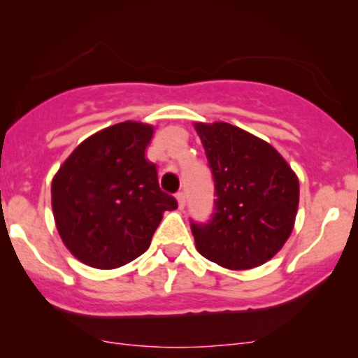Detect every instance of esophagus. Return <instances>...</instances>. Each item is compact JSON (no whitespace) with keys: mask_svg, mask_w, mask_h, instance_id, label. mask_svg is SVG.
<instances>
[{"mask_svg":"<svg viewBox=\"0 0 358 358\" xmlns=\"http://www.w3.org/2000/svg\"><path fill=\"white\" fill-rule=\"evenodd\" d=\"M176 200H178V207L183 208L185 207V202H187V199H185V192L176 193Z\"/></svg>","mask_w":358,"mask_h":358,"instance_id":"34e87169","label":"esophagus"}]
</instances>
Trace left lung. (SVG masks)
<instances>
[{"mask_svg": "<svg viewBox=\"0 0 358 358\" xmlns=\"http://www.w3.org/2000/svg\"><path fill=\"white\" fill-rule=\"evenodd\" d=\"M215 187L207 222H190L199 252L229 269L269 261L293 231L299 183L273 146L229 122L196 124Z\"/></svg>", "mask_w": 358, "mask_h": 358, "instance_id": "1", "label": "left lung"}]
</instances>
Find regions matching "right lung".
Segmentation results:
<instances>
[{
	"label": "right lung",
	"mask_w": 358,
	"mask_h": 358,
	"mask_svg": "<svg viewBox=\"0 0 358 358\" xmlns=\"http://www.w3.org/2000/svg\"><path fill=\"white\" fill-rule=\"evenodd\" d=\"M153 127L119 122L82 141L52 182L57 229L84 264L114 269L141 256L163 219L178 207L159 188L146 158Z\"/></svg>",
	"instance_id": "right-lung-1"
}]
</instances>
